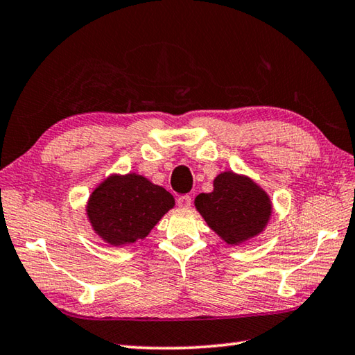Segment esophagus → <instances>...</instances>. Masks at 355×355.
<instances>
[{"label":"esophagus","instance_id":"1","mask_svg":"<svg viewBox=\"0 0 355 355\" xmlns=\"http://www.w3.org/2000/svg\"><path fill=\"white\" fill-rule=\"evenodd\" d=\"M177 205H178L180 207H191L192 198H191L189 196H180V197L177 198Z\"/></svg>","mask_w":355,"mask_h":355}]
</instances>
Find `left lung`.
Wrapping results in <instances>:
<instances>
[{
    "label": "left lung",
    "mask_w": 355,
    "mask_h": 355,
    "mask_svg": "<svg viewBox=\"0 0 355 355\" xmlns=\"http://www.w3.org/2000/svg\"><path fill=\"white\" fill-rule=\"evenodd\" d=\"M206 223L229 245L252 239L266 226L270 215L268 196L252 180L223 172L214 180L211 193L196 198Z\"/></svg>",
    "instance_id": "1"
}]
</instances>
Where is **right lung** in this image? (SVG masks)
Here are the masks:
<instances>
[{
	"label": "right lung",
	"mask_w": 355,
	"mask_h": 355,
	"mask_svg": "<svg viewBox=\"0 0 355 355\" xmlns=\"http://www.w3.org/2000/svg\"><path fill=\"white\" fill-rule=\"evenodd\" d=\"M173 205V197L162 186L129 173L109 177L96 187L87 215L96 234L118 246L144 239Z\"/></svg>",
	"instance_id": "obj_1"
}]
</instances>
